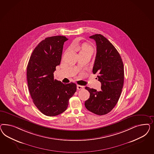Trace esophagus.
Here are the masks:
<instances>
[{
  "label": "esophagus",
  "mask_w": 154,
  "mask_h": 154,
  "mask_svg": "<svg viewBox=\"0 0 154 154\" xmlns=\"http://www.w3.org/2000/svg\"><path fill=\"white\" fill-rule=\"evenodd\" d=\"M77 88L78 90H82V89H84V86H81V85H78L77 86Z\"/></svg>",
  "instance_id": "34e87169"
}]
</instances>
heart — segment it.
I'll list each match as a JSON object with an SVG mask.
<instances>
[{"mask_svg":"<svg viewBox=\"0 0 154 154\" xmlns=\"http://www.w3.org/2000/svg\"><path fill=\"white\" fill-rule=\"evenodd\" d=\"M81 51H91V48L89 46V45H84L82 46V50Z\"/></svg>","mask_w":154,"mask_h":154,"instance_id":"1","label":"heart"}]
</instances>
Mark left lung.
Instances as JSON below:
<instances>
[{
    "instance_id": "left-lung-1",
    "label": "left lung",
    "mask_w": 154,
    "mask_h": 154,
    "mask_svg": "<svg viewBox=\"0 0 154 154\" xmlns=\"http://www.w3.org/2000/svg\"><path fill=\"white\" fill-rule=\"evenodd\" d=\"M90 38L96 42L93 73L98 74L101 90L98 91L86 87L90 95L85 106L89 111L104 115L115 107L120 97L124 79V65L120 55L106 38L98 34Z\"/></svg>"
}]
</instances>
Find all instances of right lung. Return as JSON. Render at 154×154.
I'll return each instance as SVG.
<instances>
[{"label": "right lung", "mask_w": 154, "mask_h": 154, "mask_svg": "<svg viewBox=\"0 0 154 154\" xmlns=\"http://www.w3.org/2000/svg\"><path fill=\"white\" fill-rule=\"evenodd\" d=\"M68 39L61 35L45 38L33 50L27 66L28 88L33 103L47 116L64 112L76 91V84H63L54 76L56 66L60 63L64 43Z\"/></svg>", "instance_id": "obj_1"}]
</instances>
